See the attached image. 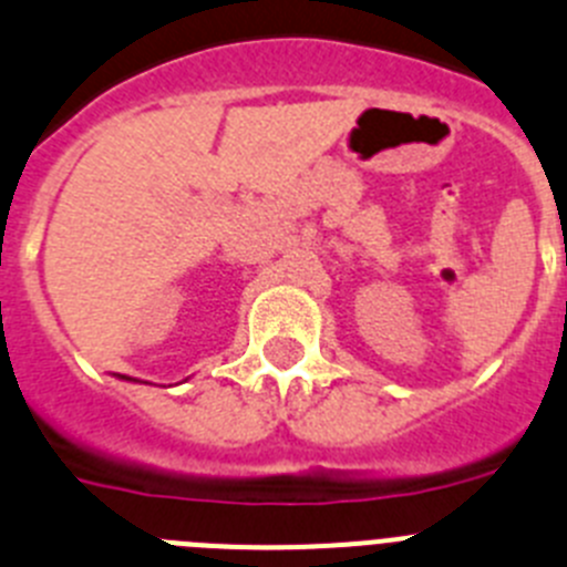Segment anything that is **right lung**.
Wrapping results in <instances>:
<instances>
[{"instance_id":"add662e5","label":"right lung","mask_w":567,"mask_h":567,"mask_svg":"<svg viewBox=\"0 0 567 567\" xmlns=\"http://www.w3.org/2000/svg\"><path fill=\"white\" fill-rule=\"evenodd\" d=\"M118 378H122V380H133V378H127V374H118Z\"/></svg>"}]
</instances>
